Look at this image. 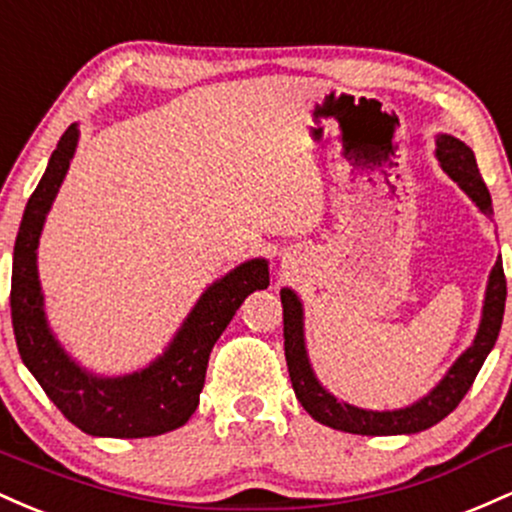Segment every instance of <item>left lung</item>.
Segmentation results:
<instances>
[{"label":"left lung","mask_w":512,"mask_h":512,"mask_svg":"<svg viewBox=\"0 0 512 512\" xmlns=\"http://www.w3.org/2000/svg\"><path fill=\"white\" fill-rule=\"evenodd\" d=\"M435 157L447 176L462 188L469 198L474 200L476 208L484 212L486 217L493 215L491 193H488L484 179L476 166L474 152L464 145L462 140L452 135H438L435 140ZM505 273L503 261L498 258L488 275L486 285V300L484 312H481V324L476 331L474 343L464 350L455 360V365L447 370V375L435 384V389L423 396V399L413 401L406 409L394 411H367L350 406L346 401H338L336 396L326 392L321 387L317 377H314L312 365H309L307 348H304V312L302 302L290 287L280 290V302H283V336H285V360L287 372H290L292 389L300 399L304 411L314 418V421L324 423L333 430H343V433L355 435H411L421 433L442 418L450 416L457 409L459 401L469 392L476 375H479L481 365H484L486 355L496 346L498 331L503 324L505 312Z\"/></svg>","instance_id":"left-lung-1"}]
</instances>
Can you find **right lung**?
Wrapping results in <instances>:
<instances>
[{
	"instance_id": "right-lung-1",
	"label": "right lung",
	"mask_w": 512,
	"mask_h": 512,
	"mask_svg": "<svg viewBox=\"0 0 512 512\" xmlns=\"http://www.w3.org/2000/svg\"><path fill=\"white\" fill-rule=\"evenodd\" d=\"M72 123L24 210L11 268V324L21 360L43 392L79 430L99 438H149L181 428L198 409L210 350L241 302L268 287V261L251 258L215 280L195 302L174 341L154 363L123 377H99L77 365L50 331L40 292L36 249L45 215L77 149Z\"/></svg>"
}]
</instances>
